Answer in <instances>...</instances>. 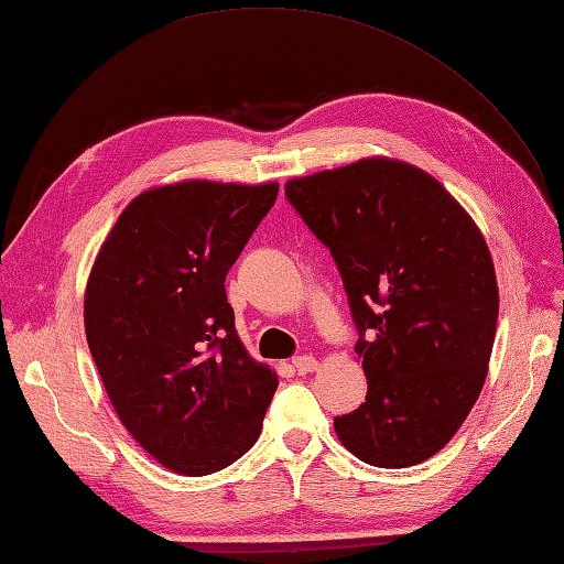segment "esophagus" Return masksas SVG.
Listing matches in <instances>:
<instances>
[{
    "instance_id": "34e87169",
    "label": "esophagus",
    "mask_w": 564,
    "mask_h": 564,
    "mask_svg": "<svg viewBox=\"0 0 564 564\" xmlns=\"http://www.w3.org/2000/svg\"><path fill=\"white\" fill-rule=\"evenodd\" d=\"M293 368H295L297 375H310V372L319 368V362H317V358H312V356H297L293 360Z\"/></svg>"
}]
</instances>
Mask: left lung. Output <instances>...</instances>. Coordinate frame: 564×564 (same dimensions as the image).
<instances>
[{
	"label": "left lung",
	"mask_w": 564,
	"mask_h": 564,
	"mask_svg": "<svg viewBox=\"0 0 564 564\" xmlns=\"http://www.w3.org/2000/svg\"><path fill=\"white\" fill-rule=\"evenodd\" d=\"M344 279L368 397L334 417L344 447L379 468L447 444L486 384L497 279L486 238L425 170L362 159L285 182Z\"/></svg>",
	"instance_id": "left-lung-1"
}]
</instances>
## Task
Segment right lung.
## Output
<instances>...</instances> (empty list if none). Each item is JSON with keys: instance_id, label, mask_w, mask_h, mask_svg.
Instances as JSON below:
<instances>
[{"instance_id": "obj_1", "label": "right lung", "mask_w": 564, "mask_h": 564, "mask_svg": "<svg viewBox=\"0 0 564 564\" xmlns=\"http://www.w3.org/2000/svg\"><path fill=\"white\" fill-rule=\"evenodd\" d=\"M279 185L189 180L139 194L90 269L84 324L102 387L143 449L182 476L238 462L279 377L245 350L226 276Z\"/></svg>"}]
</instances>
